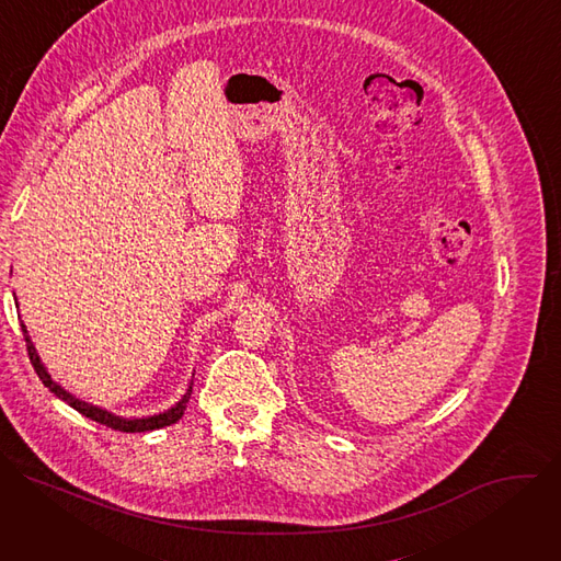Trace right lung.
<instances>
[{"mask_svg":"<svg viewBox=\"0 0 561 561\" xmlns=\"http://www.w3.org/2000/svg\"><path fill=\"white\" fill-rule=\"evenodd\" d=\"M22 333H24V340H26V351H28L31 364H33L35 373L39 375L42 383H44L50 392H55V397H59L61 402H66L70 409H75L77 413H82L84 417H89V420H93V422H100V424H104V426H108V428H113V431H122V433H146V431L164 428V426H171V424H175L178 420H182V415H184V411H186V407H188V399H191V392H193V383L188 386V390L184 392V397L180 399V402H178L175 407H171L169 411L159 413V415H150V417H135V420H128V417L113 415V413H108V411H104V409H100V407H93V404H89V402H82V399H77V397L70 394L68 390H64L57 381H53V377H50L48 370L44 368V364H42V359H39V355H37V351H35V346H33V342H31L28 331H26L24 324H22Z\"/></svg>","mask_w":561,"mask_h":561,"instance_id":"1","label":"right lung"}]
</instances>
